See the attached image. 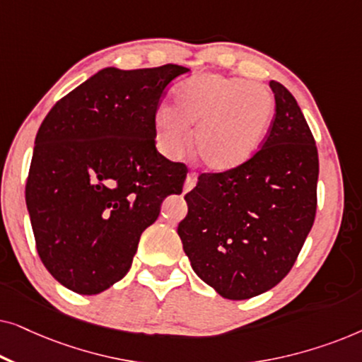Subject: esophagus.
I'll return each mask as SVG.
<instances>
[{
	"instance_id": "1",
	"label": "esophagus",
	"mask_w": 362,
	"mask_h": 362,
	"mask_svg": "<svg viewBox=\"0 0 362 362\" xmlns=\"http://www.w3.org/2000/svg\"><path fill=\"white\" fill-rule=\"evenodd\" d=\"M196 182H197L196 175L194 173H189V175L186 176V181H185V192H189L192 187L196 186Z\"/></svg>"
}]
</instances>
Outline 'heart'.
Returning <instances> with one entry per match:
<instances>
[{
	"mask_svg": "<svg viewBox=\"0 0 362 362\" xmlns=\"http://www.w3.org/2000/svg\"><path fill=\"white\" fill-rule=\"evenodd\" d=\"M175 105L160 107L153 118L156 145L170 160L192 145L209 171L235 170L259 151L274 117L275 102L262 83L221 74H202L175 90Z\"/></svg>",
	"mask_w": 362,
	"mask_h": 362,
	"instance_id": "obj_1",
	"label": "heart"
}]
</instances>
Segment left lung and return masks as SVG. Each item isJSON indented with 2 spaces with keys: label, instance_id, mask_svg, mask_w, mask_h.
I'll return each instance as SVG.
<instances>
[{
  "label": "left lung",
  "instance_id": "1",
  "mask_svg": "<svg viewBox=\"0 0 362 362\" xmlns=\"http://www.w3.org/2000/svg\"><path fill=\"white\" fill-rule=\"evenodd\" d=\"M270 88L275 118L264 145L235 170L201 175L177 226L192 270L229 300L280 284L315 222V138L295 97L280 82Z\"/></svg>",
  "mask_w": 362,
  "mask_h": 362
}]
</instances>
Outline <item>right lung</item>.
Here are the masks:
<instances>
[{"label":"right lung","mask_w":362,"mask_h":362,"mask_svg":"<svg viewBox=\"0 0 362 362\" xmlns=\"http://www.w3.org/2000/svg\"><path fill=\"white\" fill-rule=\"evenodd\" d=\"M189 69L105 67L69 92L39 127L26 206L42 264L66 288L97 295L130 270L161 202L186 166L160 155L158 103Z\"/></svg>","instance_id":"add662e5"}]
</instances>
